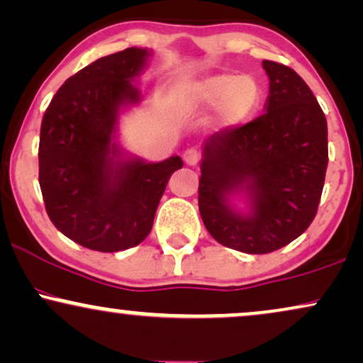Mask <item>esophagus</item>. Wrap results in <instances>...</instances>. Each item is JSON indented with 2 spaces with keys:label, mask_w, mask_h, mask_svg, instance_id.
Here are the masks:
<instances>
[{
  "label": "esophagus",
  "mask_w": 363,
  "mask_h": 363,
  "mask_svg": "<svg viewBox=\"0 0 363 363\" xmlns=\"http://www.w3.org/2000/svg\"><path fill=\"white\" fill-rule=\"evenodd\" d=\"M201 160V152L196 149H187L184 152V162L187 166H197Z\"/></svg>",
  "instance_id": "esophagus-1"
}]
</instances>
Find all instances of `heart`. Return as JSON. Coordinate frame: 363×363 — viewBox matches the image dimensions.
<instances>
[{"instance_id":"1","label":"heart","mask_w":363,"mask_h":363,"mask_svg":"<svg viewBox=\"0 0 363 363\" xmlns=\"http://www.w3.org/2000/svg\"><path fill=\"white\" fill-rule=\"evenodd\" d=\"M181 97L192 112H204L219 104L216 121L221 127H233L253 116L259 105L261 89L250 75L218 73L184 86Z\"/></svg>"}]
</instances>
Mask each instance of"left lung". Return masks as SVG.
<instances>
[{
  "label": "left lung",
  "mask_w": 363,
  "mask_h": 363,
  "mask_svg": "<svg viewBox=\"0 0 363 363\" xmlns=\"http://www.w3.org/2000/svg\"><path fill=\"white\" fill-rule=\"evenodd\" d=\"M269 77L266 112L204 142L199 213L223 246L266 255L306 231L318 211L328 166V128L313 91L293 68L263 62ZM246 190L252 213L240 215L227 196Z\"/></svg>",
  "instance_id": "8db88e82"
}]
</instances>
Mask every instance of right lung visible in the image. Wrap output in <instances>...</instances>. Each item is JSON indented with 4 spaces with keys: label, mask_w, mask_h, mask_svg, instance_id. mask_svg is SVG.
Masks as SVG:
<instances>
[{
    "label": "right lung",
    "mask_w": 363,
    "mask_h": 363,
    "mask_svg": "<svg viewBox=\"0 0 363 363\" xmlns=\"http://www.w3.org/2000/svg\"><path fill=\"white\" fill-rule=\"evenodd\" d=\"M150 52L127 48L95 60L60 86L40 130V187L55 228L102 253L137 246L182 159L121 160L112 144L118 110L139 102L132 85Z\"/></svg>",
    "instance_id": "obj_1"
}]
</instances>
